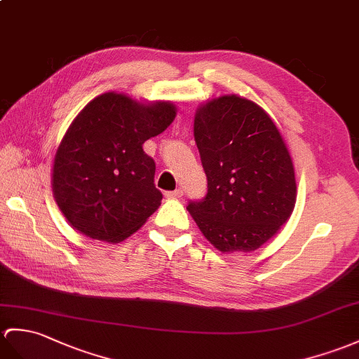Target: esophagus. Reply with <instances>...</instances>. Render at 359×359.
<instances>
[{
    "instance_id": "1",
    "label": "esophagus",
    "mask_w": 359,
    "mask_h": 359,
    "mask_svg": "<svg viewBox=\"0 0 359 359\" xmlns=\"http://www.w3.org/2000/svg\"><path fill=\"white\" fill-rule=\"evenodd\" d=\"M168 198H180L183 196V191L179 188V189H174V191H168V193L165 194Z\"/></svg>"
}]
</instances>
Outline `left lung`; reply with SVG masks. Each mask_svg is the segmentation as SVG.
I'll return each instance as SVG.
<instances>
[{
    "instance_id": "left-lung-1",
    "label": "left lung",
    "mask_w": 359,
    "mask_h": 359,
    "mask_svg": "<svg viewBox=\"0 0 359 359\" xmlns=\"http://www.w3.org/2000/svg\"><path fill=\"white\" fill-rule=\"evenodd\" d=\"M194 139L208 193L187 210L219 251H255L286 223L297 200L280 130L260 105L226 95L197 108Z\"/></svg>"
}]
</instances>
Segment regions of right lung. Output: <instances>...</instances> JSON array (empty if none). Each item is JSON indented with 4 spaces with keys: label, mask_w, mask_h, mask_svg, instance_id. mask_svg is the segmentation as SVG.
<instances>
[{
    "label": "right lung",
    "mask_w": 359,
    "mask_h": 359,
    "mask_svg": "<svg viewBox=\"0 0 359 359\" xmlns=\"http://www.w3.org/2000/svg\"><path fill=\"white\" fill-rule=\"evenodd\" d=\"M177 108L108 91L74 118L56 149L52 188L64 217L93 240L119 243L161 206L144 142L170 127Z\"/></svg>",
    "instance_id": "obj_1"
}]
</instances>
